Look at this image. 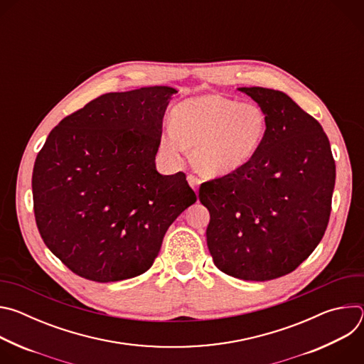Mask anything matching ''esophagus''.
Listing matches in <instances>:
<instances>
[{
	"label": "esophagus",
	"mask_w": 364,
	"mask_h": 364,
	"mask_svg": "<svg viewBox=\"0 0 364 364\" xmlns=\"http://www.w3.org/2000/svg\"><path fill=\"white\" fill-rule=\"evenodd\" d=\"M187 181H188L190 187H191L194 191L198 190V186H200V183H201V181H200L197 177H194V176H188V177H187Z\"/></svg>",
	"instance_id": "1"
}]
</instances>
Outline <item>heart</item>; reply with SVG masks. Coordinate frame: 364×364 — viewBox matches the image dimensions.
I'll return each instance as SVG.
<instances>
[{"label": "heart", "mask_w": 364, "mask_h": 364, "mask_svg": "<svg viewBox=\"0 0 364 364\" xmlns=\"http://www.w3.org/2000/svg\"><path fill=\"white\" fill-rule=\"evenodd\" d=\"M267 117L256 103L204 93L180 102L160 146L171 163L193 148V163L207 177H223L246 166L261 146Z\"/></svg>", "instance_id": "obj_1"}]
</instances>
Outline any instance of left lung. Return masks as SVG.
<instances>
[{
  "label": "left lung",
  "mask_w": 364,
  "mask_h": 364,
  "mask_svg": "<svg viewBox=\"0 0 364 364\" xmlns=\"http://www.w3.org/2000/svg\"><path fill=\"white\" fill-rule=\"evenodd\" d=\"M267 117L253 159L201 184L210 213L207 246L215 265L245 281H269L299 267L321 242L331 212L336 163L317 119L284 92L239 87Z\"/></svg>",
  "instance_id": "1"
}]
</instances>
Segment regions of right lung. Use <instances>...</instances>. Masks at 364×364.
Instances as JSON below:
<instances>
[{
  "instance_id": "obj_1",
  "label": "right lung",
  "mask_w": 364,
  "mask_h": 364,
  "mask_svg": "<svg viewBox=\"0 0 364 364\" xmlns=\"http://www.w3.org/2000/svg\"><path fill=\"white\" fill-rule=\"evenodd\" d=\"M170 86L102 95L51 131L33 170L46 246L76 275L115 282L148 271L196 203L186 174L155 168Z\"/></svg>"
}]
</instances>
